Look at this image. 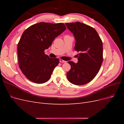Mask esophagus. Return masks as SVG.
I'll return each mask as SVG.
<instances>
[{"label": "esophagus", "instance_id": "34e87169", "mask_svg": "<svg viewBox=\"0 0 124 124\" xmlns=\"http://www.w3.org/2000/svg\"><path fill=\"white\" fill-rule=\"evenodd\" d=\"M59 62H62V63H65V62H66V61H63V60H62V59H59Z\"/></svg>", "mask_w": 124, "mask_h": 124}]
</instances>
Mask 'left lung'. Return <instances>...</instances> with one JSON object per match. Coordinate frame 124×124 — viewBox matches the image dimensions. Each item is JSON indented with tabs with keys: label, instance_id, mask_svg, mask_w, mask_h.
<instances>
[{
	"label": "left lung",
	"instance_id": "obj_1",
	"mask_svg": "<svg viewBox=\"0 0 124 124\" xmlns=\"http://www.w3.org/2000/svg\"><path fill=\"white\" fill-rule=\"evenodd\" d=\"M76 40L74 49L80 53L78 62L69 61L71 69L67 73V79L74 85L91 82L98 73L103 62V44L96 30L80 22L66 23Z\"/></svg>",
	"mask_w": 124,
	"mask_h": 124
}]
</instances>
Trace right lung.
I'll use <instances>...</instances> for the list:
<instances>
[{
  "label": "right lung",
  "instance_id": "add662e5",
  "mask_svg": "<svg viewBox=\"0 0 124 124\" xmlns=\"http://www.w3.org/2000/svg\"><path fill=\"white\" fill-rule=\"evenodd\" d=\"M66 29L64 24L40 22L30 26L17 44L18 64L28 80L37 84L47 82L59 62L44 54L52 42Z\"/></svg>",
  "mask_w": 124,
  "mask_h": 124
}]
</instances>
